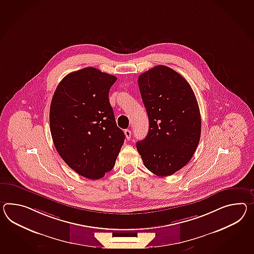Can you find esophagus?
Wrapping results in <instances>:
<instances>
[{"label":"esophagus","instance_id":"obj_1","mask_svg":"<svg viewBox=\"0 0 254 254\" xmlns=\"http://www.w3.org/2000/svg\"><path fill=\"white\" fill-rule=\"evenodd\" d=\"M125 135H126L127 139V140H129L130 138H131V131H130L129 129L125 130Z\"/></svg>","mask_w":254,"mask_h":254}]
</instances>
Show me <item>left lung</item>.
Returning a JSON list of instances; mask_svg holds the SVG:
<instances>
[{
	"label": "left lung",
	"instance_id": "left-lung-1",
	"mask_svg": "<svg viewBox=\"0 0 254 254\" xmlns=\"http://www.w3.org/2000/svg\"><path fill=\"white\" fill-rule=\"evenodd\" d=\"M138 87L149 118L147 136L136 143L143 163L164 177L192 159L201 136V117L192 87L173 68L159 65L139 75Z\"/></svg>",
	"mask_w": 254,
	"mask_h": 254
}]
</instances>
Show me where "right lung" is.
Returning a JSON list of instances; mask_svg holds the SVG:
<instances>
[{"instance_id":"add662e5","label":"right lung","mask_w":254,"mask_h":254,"mask_svg":"<svg viewBox=\"0 0 254 254\" xmlns=\"http://www.w3.org/2000/svg\"><path fill=\"white\" fill-rule=\"evenodd\" d=\"M117 80L93 67L81 68L65 76L52 97L50 132L57 151L88 179L109 173L124 144L108 98Z\"/></svg>"}]
</instances>
